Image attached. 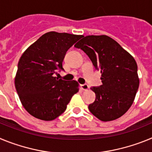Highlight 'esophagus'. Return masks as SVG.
Instances as JSON below:
<instances>
[{
    "label": "esophagus",
    "instance_id": "obj_1",
    "mask_svg": "<svg viewBox=\"0 0 152 152\" xmlns=\"http://www.w3.org/2000/svg\"><path fill=\"white\" fill-rule=\"evenodd\" d=\"M80 87H81V89H82L83 91H88V88H89V86H88L87 84H81V85H80Z\"/></svg>",
    "mask_w": 152,
    "mask_h": 152
}]
</instances>
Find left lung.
Masks as SVG:
<instances>
[{"mask_svg":"<svg viewBox=\"0 0 152 152\" xmlns=\"http://www.w3.org/2000/svg\"><path fill=\"white\" fill-rule=\"evenodd\" d=\"M75 47L84 51L101 73L103 84L91 88L96 99L88 106L89 110L103 122L121 117L133 103L139 89L138 67L134 58L106 35L84 36Z\"/></svg>","mask_w":152,"mask_h":152,"instance_id":"left-lung-1","label":"left lung"}]
</instances>
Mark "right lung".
<instances>
[{"label":"right lung","instance_id":"1","mask_svg":"<svg viewBox=\"0 0 152 152\" xmlns=\"http://www.w3.org/2000/svg\"><path fill=\"white\" fill-rule=\"evenodd\" d=\"M81 35L49 32L39 37L23 53L18 62L15 88L22 105L30 115L51 121L65 111L75 94L76 80L55 77L64 70L62 61L67 51Z\"/></svg>","mask_w":152,"mask_h":152}]
</instances>
